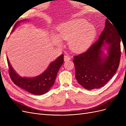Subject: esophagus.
<instances>
[{
  "instance_id": "obj_1",
  "label": "esophagus",
  "mask_w": 126,
  "mask_h": 126,
  "mask_svg": "<svg viewBox=\"0 0 126 126\" xmlns=\"http://www.w3.org/2000/svg\"><path fill=\"white\" fill-rule=\"evenodd\" d=\"M71 59V57L68 55H65L64 56V62H67Z\"/></svg>"
}]
</instances>
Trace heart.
I'll return each mask as SVG.
<instances>
[{"label":"heart","instance_id":"heart-1","mask_svg":"<svg viewBox=\"0 0 126 126\" xmlns=\"http://www.w3.org/2000/svg\"><path fill=\"white\" fill-rule=\"evenodd\" d=\"M96 35L94 26L83 19H74L60 25L58 27L56 40H69V47L72 51L80 52L85 50L92 43Z\"/></svg>","mask_w":126,"mask_h":126}]
</instances>
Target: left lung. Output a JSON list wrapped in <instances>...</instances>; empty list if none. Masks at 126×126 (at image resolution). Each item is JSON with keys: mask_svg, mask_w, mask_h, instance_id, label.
<instances>
[{"mask_svg": "<svg viewBox=\"0 0 126 126\" xmlns=\"http://www.w3.org/2000/svg\"><path fill=\"white\" fill-rule=\"evenodd\" d=\"M110 21L106 19L105 28L96 43L86 52L74 57L76 78L86 89H98L105 86L119 67L121 37ZM104 48L108 51L107 55L103 54Z\"/></svg>", "mask_w": 126, "mask_h": 126, "instance_id": "left-lung-1", "label": "left lung"}]
</instances>
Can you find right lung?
<instances>
[{
	"mask_svg": "<svg viewBox=\"0 0 126 126\" xmlns=\"http://www.w3.org/2000/svg\"><path fill=\"white\" fill-rule=\"evenodd\" d=\"M26 19L17 22L15 24L12 32L20 22ZM10 77L15 85L21 89L33 94L41 95L47 93L54 84L57 73L63 63V55H61L54 62L50 63L47 69L43 73L35 77H21L14 70L7 58Z\"/></svg>",
	"mask_w": 126,
	"mask_h": 126,
	"instance_id": "obj_1",
	"label": "right lung"
}]
</instances>
